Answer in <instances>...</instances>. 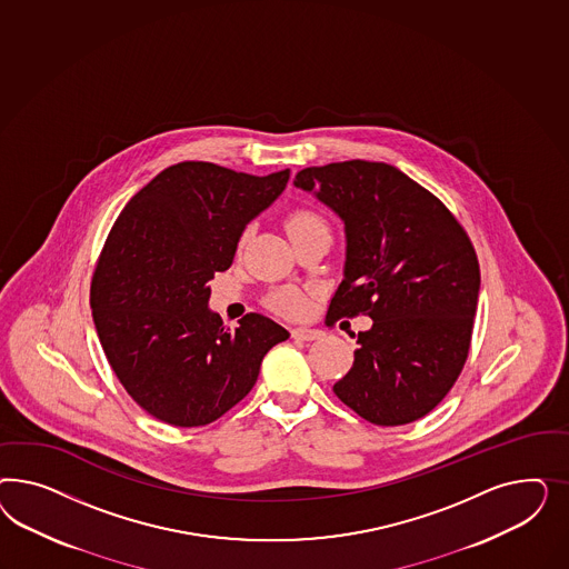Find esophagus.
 Listing matches in <instances>:
<instances>
[{
  "mask_svg": "<svg viewBox=\"0 0 569 569\" xmlns=\"http://www.w3.org/2000/svg\"><path fill=\"white\" fill-rule=\"evenodd\" d=\"M292 338L293 340H307V342H310V340L321 338V331L319 329L293 328Z\"/></svg>",
  "mask_w": 569,
  "mask_h": 569,
  "instance_id": "esophagus-1",
  "label": "esophagus"
}]
</instances>
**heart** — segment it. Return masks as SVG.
Returning a JSON list of instances; mask_svg holds the SVG:
<instances>
[{"label":"heart","mask_w":569,"mask_h":569,"mask_svg":"<svg viewBox=\"0 0 569 569\" xmlns=\"http://www.w3.org/2000/svg\"><path fill=\"white\" fill-rule=\"evenodd\" d=\"M286 227H288V233H290L293 241L312 236V233H321V231H328L329 233L326 219L319 212L309 210V208L293 210L292 214L288 217ZM248 238H250V229H243L240 233V240H238L240 250L246 246ZM267 305H269V309L276 310L283 317H302L309 310V298L302 290L286 286V288H279V290L271 293L267 298Z\"/></svg>","instance_id":"b5f03b06"}]
</instances>
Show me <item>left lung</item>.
I'll use <instances>...</instances> for the list:
<instances>
[{
	"label": "left lung",
	"mask_w": 569,
	"mask_h": 569,
	"mask_svg": "<svg viewBox=\"0 0 569 569\" xmlns=\"http://www.w3.org/2000/svg\"><path fill=\"white\" fill-rule=\"evenodd\" d=\"M293 186L345 221V279L328 319H373L357 336L350 371L333 383L336 397L376 426L421 419L447 397L469 355L480 264L466 229L386 162L309 167Z\"/></svg>",
	"instance_id": "1"
}]
</instances>
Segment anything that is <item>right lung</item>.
<instances>
[{
	"label": "right lung",
	"mask_w": 569,
	"mask_h": 569,
	"mask_svg": "<svg viewBox=\"0 0 569 569\" xmlns=\"http://www.w3.org/2000/svg\"><path fill=\"white\" fill-rule=\"evenodd\" d=\"M288 179L290 169L257 177L186 160L158 172L112 224L91 279L93 323L122 388L158 421L212 423L290 338L259 312L229 329L208 309V281L231 267L241 231Z\"/></svg>",
	"instance_id": "obj_1"
}]
</instances>
